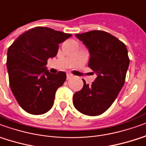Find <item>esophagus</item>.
<instances>
[{"label": "esophagus", "instance_id": "esophagus-1", "mask_svg": "<svg viewBox=\"0 0 146 146\" xmlns=\"http://www.w3.org/2000/svg\"><path fill=\"white\" fill-rule=\"evenodd\" d=\"M72 77H73V75H72V74H70V73L67 74V79H70L71 78H72Z\"/></svg>", "mask_w": 146, "mask_h": 146}]
</instances>
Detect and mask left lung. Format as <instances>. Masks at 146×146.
Listing matches in <instances>:
<instances>
[{
  "label": "left lung",
  "mask_w": 146,
  "mask_h": 146,
  "mask_svg": "<svg viewBox=\"0 0 146 146\" xmlns=\"http://www.w3.org/2000/svg\"><path fill=\"white\" fill-rule=\"evenodd\" d=\"M89 49L88 67L97 78L91 85L83 80L82 90L73 95V104L80 113L100 115L109 109L124 85L129 64L124 43L111 34L99 30L75 34Z\"/></svg>",
  "instance_id": "obj_1"
}]
</instances>
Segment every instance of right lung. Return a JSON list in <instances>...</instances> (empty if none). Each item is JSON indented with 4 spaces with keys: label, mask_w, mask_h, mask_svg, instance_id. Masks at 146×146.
<instances>
[{
    "label": "right lung",
    "mask_w": 146,
    "mask_h": 146,
    "mask_svg": "<svg viewBox=\"0 0 146 146\" xmlns=\"http://www.w3.org/2000/svg\"><path fill=\"white\" fill-rule=\"evenodd\" d=\"M72 35L46 27L24 33L9 48L7 68L12 92L21 108L39 115L50 110L55 94L67 79L66 73L46 70L48 58L56 56L59 44Z\"/></svg>",
    "instance_id": "1"
}]
</instances>
